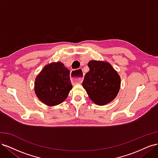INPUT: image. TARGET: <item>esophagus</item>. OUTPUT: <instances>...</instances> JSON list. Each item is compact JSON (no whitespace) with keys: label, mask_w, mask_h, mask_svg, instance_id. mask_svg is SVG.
I'll return each instance as SVG.
<instances>
[{"label":"esophagus","mask_w":158,"mask_h":158,"mask_svg":"<svg viewBox=\"0 0 158 158\" xmlns=\"http://www.w3.org/2000/svg\"><path fill=\"white\" fill-rule=\"evenodd\" d=\"M81 70V69H80ZM78 70H73L71 72V80L73 83H78L80 84L82 83V80H83V78L82 76H76V73H77Z\"/></svg>","instance_id":"1"}]
</instances>
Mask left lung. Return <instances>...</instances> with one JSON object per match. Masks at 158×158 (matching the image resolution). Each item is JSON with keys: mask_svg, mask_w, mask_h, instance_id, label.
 Wrapping results in <instances>:
<instances>
[{"mask_svg": "<svg viewBox=\"0 0 158 158\" xmlns=\"http://www.w3.org/2000/svg\"><path fill=\"white\" fill-rule=\"evenodd\" d=\"M89 70L82 85L89 98L98 106H105L116 98L121 86V78L107 62L90 60Z\"/></svg>", "mask_w": 158, "mask_h": 158, "instance_id": "obj_1", "label": "left lung"}]
</instances>
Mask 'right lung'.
<instances>
[{
    "instance_id": "1",
    "label": "right lung",
    "mask_w": 158,
    "mask_h": 158,
    "mask_svg": "<svg viewBox=\"0 0 158 158\" xmlns=\"http://www.w3.org/2000/svg\"><path fill=\"white\" fill-rule=\"evenodd\" d=\"M34 85L37 98L48 106L63 102L73 88L70 70L61 62L45 66L36 77Z\"/></svg>"
}]
</instances>
